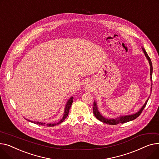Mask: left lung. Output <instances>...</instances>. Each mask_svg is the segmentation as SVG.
<instances>
[{"instance_id": "1", "label": "left lung", "mask_w": 159, "mask_h": 159, "mask_svg": "<svg viewBox=\"0 0 159 159\" xmlns=\"http://www.w3.org/2000/svg\"><path fill=\"white\" fill-rule=\"evenodd\" d=\"M143 49V51L145 55V57H146L148 61H149V64H150V79H151V81H152V84H151V91L152 90V73H153V67H152V63L151 61V59L149 57V56L148 55L146 51H145V49L144 48ZM150 98L149 97L147 100L146 101L145 103L143 105V106L141 107V108L137 112L134 114H130V115H127V116H120L119 117L117 118H111V119H108L106 118L105 117H104L103 116H102L101 114L99 112V111L98 110V107L97 105V102L96 101H94V107H93V112H94V114L95 116V117L99 120L102 123H105L106 124L108 125H116L119 123H127L129 122V121H131L133 120L134 119H135L137 117H138L142 113L143 110H144V108H145L146 104H147V102Z\"/></svg>"}]
</instances>
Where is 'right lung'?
Listing matches in <instances>:
<instances>
[{
    "label": "right lung",
    "mask_w": 159,
    "mask_h": 159,
    "mask_svg": "<svg viewBox=\"0 0 159 159\" xmlns=\"http://www.w3.org/2000/svg\"><path fill=\"white\" fill-rule=\"evenodd\" d=\"M73 102V97L70 98V99L67 101L66 105H65V107L64 109V113L63 115V117L61 118V119L58 121V123H42V122H39V121H33V120H28L27 119H25L26 120H27L28 121H30V122H31L33 123L36 124V125H42V126H54L56 125H58L59 124H60L61 123H62L63 121L67 118V117L68 116L69 112V110L70 108V107L72 105V103Z\"/></svg>",
    "instance_id": "obj_1"
}]
</instances>
